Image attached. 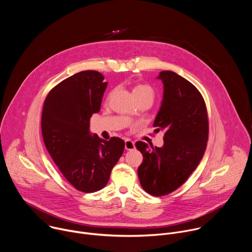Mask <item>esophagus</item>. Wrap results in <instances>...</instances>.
<instances>
[{
  "mask_svg": "<svg viewBox=\"0 0 252 252\" xmlns=\"http://www.w3.org/2000/svg\"><path fill=\"white\" fill-rule=\"evenodd\" d=\"M125 148L126 151H132L135 149L134 147V142L130 139H126L125 140Z\"/></svg>",
  "mask_w": 252,
  "mask_h": 252,
  "instance_id": "obj_1",
  "label": "esophagus"
}]
</instances>
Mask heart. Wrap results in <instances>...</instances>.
I'll list each match as a JSON object with an SVG mask.
<instances>
[{
	"label": "heart",
	"mask_w": 252,
	"mask_h": 252,
	"mask_svg": "<svg viewBox=\"0 0 252 252\" xmlns=\"http://www.w3.org/2000/svg\"><path fill=\"white\" fill-rule=\"evenodd\" d=\"M132 93L136 99L147 95L154 97V90L151 86L147 84H136L132 89Z\"/></svg>",
	"instance_id": "b5f03b06"
}]
</instances>
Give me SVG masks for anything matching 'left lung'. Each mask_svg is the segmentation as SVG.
<instances>
[{"mask_svg":"<svg viewBox=\"0 0 252 252\" xmlns=\"http://www.w3.org/2000/svg\"><path fill=\"white\" fill-rule=\"evenodd\" d=\"M163 98L154 126L163 130V146L136 141L143 159L137 168L139 183L148 193L166 195L182 187L200 162L208 139V117L199 91L170 70L158 77Z\"/></svg>","mask_w":252,"mask_h":252,"instance_id":"8db88e82","label":"left lung"}]
</instances>
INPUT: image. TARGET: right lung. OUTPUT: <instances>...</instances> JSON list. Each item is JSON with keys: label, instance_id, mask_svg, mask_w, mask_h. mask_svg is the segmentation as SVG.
Returning <instances> with one entry per match:
<instances>
[{"label": "right lung", "instance_id": "right-lung-1", "mask_svg": "<svg viewBox=\"0 0 252 252\" xmlns=\"http://www.w3.org/2000/svg\"><path fill=\"white\" fill-rule=\"evenodd\" d=\"M96 70L75 74L51 90L42 114L45 146L66 181L83 192L103 189L125 150V141L90 132L107 83Z\"/></svg>", "mask_w": 252, "mask_h": 252}]
</instances>
